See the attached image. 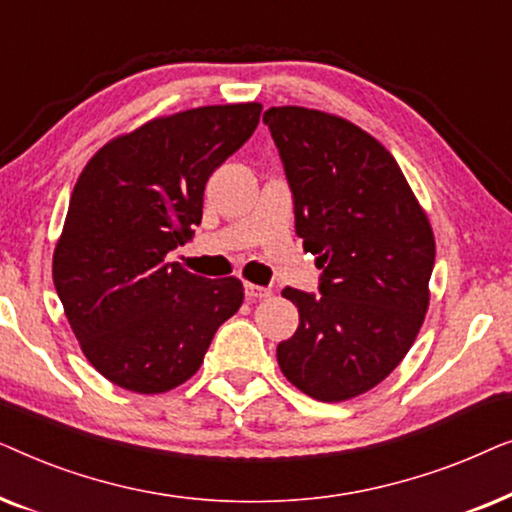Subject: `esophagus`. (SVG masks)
Listing matches in <instances>:
<instances>
[{"label": "esophagus", "mask_w": 512, "mask_h": 512, "mask_svg": "<svg viewBox=\"0 0 512 512\" xmlns=\"http://www.w3.org/2000/svg\"><path fill=\"white\" fill-rule=\"evenodd\" d=\"M244 293H247L249 300H263L272 296L270 289H265V286H256V284H244Z\"/></svg>", "instance_id": "esophagus-1"}]
</instances>
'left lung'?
I'll list each match as a JSON object with an SVG mask.
<instances>
[{"instance_id":"8db88e82","label":"left lung","mask_w":512,"mask_h":512,"mask_svg":"<svg viewBox=\"0 0 512 512\" xmlns=\"http://www.w3.org/2000/svg\"><path fill=\"white\" fill-rule=\"evenodd\" d=\"M293 193L296 233L317 256L319 296L286 286L300 324L277 345L293 387L340 403L380 384L429 310L436 240L394 156L359 125L326 111L263 114Z\"/></svg>"}]
</instances>
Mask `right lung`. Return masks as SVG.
<instances>
[{
  "mask_svg": "<svg viewBox=\"0 0 512 512\" xmlns=\"http://www.w3.org/2000/svg\"><path fill=\"white\" fill-rule=\"evenodd\" d=\"M261 104H214L153 118L104 144L76 181L53 251V284L97 373L163 394L198 373L242 282L167 263L202 221L212 172L254 135Z\"/></svg>",
  "mask_w": 512,
  "mask_h": 512,
  "instance_id": "1",
  "label": "right lung"
}]
</instances>
